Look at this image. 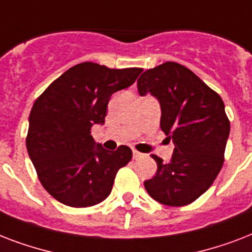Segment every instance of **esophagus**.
Returning a JSON list of instances; mask_svg holds the SVG:
<instances>
[{
	"instance_id": "1",
	"label": "esophagus",
	"mask_w": 252,
	"mask_h": 252,
	"mask_svg": "<svg viewBox=\"0 0 252 252\" xmlns=\"http://www.w3.org/2000/svg\"><path fill=\"white\" fill-rule=\"evenodd\" d=\"M142 157L141 153H138L137 150H133V159H140Z\"/></svg>"
}]
</instances>
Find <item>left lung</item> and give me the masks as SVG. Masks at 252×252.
Instances as JSON below:
<instances>
[{
	"label": "left lung",
	"mask_w": 252,
	"mask_h": 252,
	"mask_svg": "<svg viewBox=\"0 0 252 252\" xmlns=\"http://www.w3.org/2000/svg\"><path fill=\"white\" fill-rule=\"evenodd\" d=\"M137 89L158 99L161 129L175 145L168 163L152 156L157 172L144 186L158 203L188 205L211 187L223 165L230 133L225 104L195 73L172 61L142 73Z\"/></svg>",
	"instance_id": "8db88e82"
}]
</instances>
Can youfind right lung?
<instances>
[{"label":"right lung","mask_w":252,"mask_h":252,"mask_svg":"<svg viewBox=\"0 0 252 252\" xmlns=\"http://www.w3.org/2000/svg\"><path fill=\"white\" fill-rule=\"evenodd\" d=\"M141 72L81 63L35 100L26 146L40 183L57 201L86 208L111 193L116 172L132 159V150L126 145L106 150L95 144L91 126L104 124L111 95L129 87Z\"/></svg>","instance_id":"1"}]
</instances>
